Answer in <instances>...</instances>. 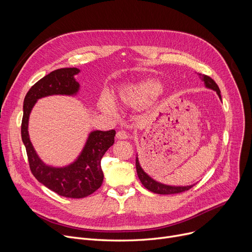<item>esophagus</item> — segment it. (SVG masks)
Masks as SVG:
<instances>
[{
    "label": "esophagus",
    "instance_id": "obj_1",
    "mask_svg": "<svg viewBox=\"0 0 252 252\" xmlns=\"http://www.w3.org/2000/svg\"><path fill=\"white\" fill-rule=\"evenodd\" d=\"M128 137V134L126 133V130H118L117 134H116V138L119 139V140H125V139H127Z\"/></svg>",
    "mask_w": 252,
    "mask_h": 252
}]
</instances>
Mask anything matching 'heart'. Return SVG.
Here are the masks:
<instances>
[{"mask_svg":"<svg viewBox=\"0 0 252 252\" xmlns=\"http://www.w3.org/2000/svg\"><path fill=\"white\" fill-rule=\"evenodd\" d=\"M161 90V84L156 78H147L139 83L129 84L119 88L116 94V103L126 108H142L149 105ZM101 108L106 112L113 111V104L108 98L101 100Z\"/></svg>","mask_w":252,"mask_h":252,"instance_id":"heart-1","label":"heart"}]
</instances>
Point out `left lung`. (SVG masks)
Masks as SVG:
<instances>
[{
    "label": "left lung",
    "mask_w": 252,
    "mask_h": 252,
    "mask_svg": "<svg viewBox=\"0 0 252 252\" xmlns=\"http://www.w3.org/2000/svg\"><path fill=\"white\" fill-rule=\"evenodd\" d=\"M198 75H199V77L204 82L205 87L210 89V90L216 91L217 94L220 97V99L221 100L220 91L218 85L216 84L214 79L209 77V76H207V75H205V74L198 73ZM136 168H137L138 177H139L141 183L143 184V186L146 189H148L149 191H151L153 193H156V194H163V195L178 194V193H182V192L187 191V190L191 189L194 186V185H190V186H169V185H165V184H162V183L155 181L149 175L145 173L144 169L140 165V162H139V159H138V155L136 157Z\"/></svg>",
    "instance_id": "left-lung-1"
}]
</instances>
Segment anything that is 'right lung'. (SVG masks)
I'll use <instances>...</instances> for the list:
<instances>
[{"mask_svg": "<svg viewBox=\"0 0 252 252\" xmlns=\"http://www.w3.org/2000/svg\"><path fill=\"white\" fill-rule=\"evenodd\" d=\"M79 71L75 67L56 69L35 83L24 98L21 124V138L32 175L53 192L68 198H84L101 187L104 179L101 159L114 143L115 130L91 131L76 159L68 165L56 167L47 165L36 154L29 135V121L38 99L53 95H76L79 84L74 75Z\"/></svg>", "mask_w": 252, "mask_h": 252, "instance_id": "add662e5", "label": "right lung"}]
</instances>
